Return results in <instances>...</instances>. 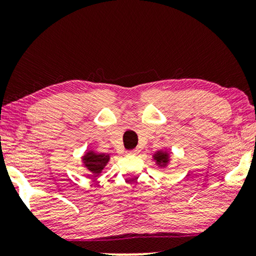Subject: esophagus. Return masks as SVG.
I'll use <instances>...</instances> for the list:
<instances>
[{"mask_svg":"<svg viewBox=\"0 0 256 256\" xmlns=\"http://www.w3.org/2000/svg\"><path fill=\"white\" fill-rule=\"evenodd\" d=\"M138 152H140V149H132V150H129L128 155H138Z\"/></svg>","mask_w":256,"mask_h":256,"instance_id":"esophagus-1","label":"esophagus"}]
</instances>
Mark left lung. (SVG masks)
Listing matches in <instances>:
<instances>
[{
	"instance_id": "obj_1",
	"label": "left lung",
	"mask_w": 256,
	"mask_h": 256,
	"mask_svg": "<svg viewBox=\"0 0 256 256\" xmlns=\"http://www.w3.org/2000/svg\"><path fill=\"white\" fill-rule=\"evenodd\" d=\"M152 157L155 160L156 166H158L160 169H166L171 163V152L166 149L158 150V152L152 154Z\"/></svg>"
}]
</instances>
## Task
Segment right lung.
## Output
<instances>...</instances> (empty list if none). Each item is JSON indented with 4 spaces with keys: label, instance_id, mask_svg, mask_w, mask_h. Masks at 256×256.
Wrapping results in <instances>:
<instances>
[{
    "label": "right lung",
    "instance_id": "obj_1",
    "mask_svg": "<svg viewBox=\"0 0 256 256\" xmlns=\"http://www.w3.org/2000/svg\"><path fill=\"white\" fill-rule=\"evenodd\" d=\"M110 156L107 154H101L96 152L94 149H88L82 154V166L94 177H99L110 162Z\"/></svg>",
    "mask_w": 256,
    "mask_h": 256
}]
</instances>
